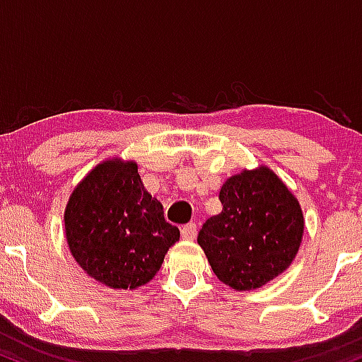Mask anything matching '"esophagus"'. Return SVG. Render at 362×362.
I'll return each mask as SVG.
<instances>
[{
  "mask_svg": "<svg viewBox=\"0 0 362 362\" xmlns=\"http://www.w3.org/2000/svg\"><path fill=\"white\" fill-rule=\"evenodd\" d=\"M197 224L194 222H188V224H185L181 227V235L185 239H188V241H192V239L197 238Z\"/></svg>",
  "mask_w": 362,
  "mask_h": 362,
  "instance_id": "obj_1",
  "label": "esophagus"
}]
</instances>
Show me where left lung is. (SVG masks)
<instances>
[{
    "instance_id": "obj_1",
    "label": "left lung",
    "mask_w": 362,
    "mask_h": 362,
    "mask_svg": "<svg viewBox=\"0 0 362 362\" xmlns=\"http://www.w3.org/2000/svg\"><path fill=\"white\" fill-rule=\"evenodd\" d=\"M222 212L198 233L218 280L235 291L265 286L291 265L303 239L301 206L269 168L243 170L222 185Z\"/></svg>"
}]
</instances>
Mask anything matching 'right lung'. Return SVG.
I'll return each mask as SVG.
<instances>
[{
	"instance_id": "obj_1",
	"label": "right lung",
	"mask_w": 362,
	"mask_h": 362,
	"mask_svg": "<svg viewBox=\"0 0 362 362\" xmlns=\"http://www.w3.org/2000/svg\"><path fill=\"white\" fill-rule=\"evenodd\" d=\"M68 246L90 277L136 289L156 277L180 229L164 218L135 162L105 160L71 193L64 212Z\"/></svg>"
}]
</instances>
